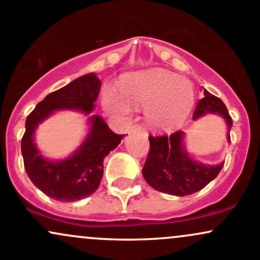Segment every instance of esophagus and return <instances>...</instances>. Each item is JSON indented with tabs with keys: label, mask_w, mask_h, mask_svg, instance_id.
<instances>
[{
	"label": "esophagus",
	"mask_w": 260,
	"mask_h": 260,
	"mask_svg": "<svg viewBox=\"0 0 260 260\" xmlns=\"http://www.w3.org/2000/svg\"><path fill=\"white\" fill-rule=\"evenodd\" d=\"M137 131H144V127L139 126V124H134V126H132V127L129 128V133L137 132Z\"/></svg>",
	"instance_id": "34e87169"
}]
</instances>
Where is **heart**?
Returning <instances> with one entry per match:
<instances>
[{"mask_svg": "<svg viewBox=\"0 0 260 260\" xmlns=\"http://www.w3.org/2000/svg\"><path fill=\"white\" fill-rule=\"evenodd\" d=\"M121 92L106 90L104 105L118 116H129L133 107H145L148 124L157 131L180 127L196 104L194 86L189 80L168 71L134 73L122 80Z\"/></svg>", "mask_w": 260, "mask_h": 260, "instance_id": "heart-1", "label": "heart"}]
</instances>
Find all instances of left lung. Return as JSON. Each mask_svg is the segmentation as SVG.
I'll return each mask as SVG.
<instances>
[{"label":"left lung","instance_id":"8db88e82","mask_svg":"<svg viewBox=\"0 0 260 260\" xmlns=\"http://www.w3.org/2000/svg\"><path fill=\"white\" fill-rule=\"evenodd\" d=\"M205 115L221 116L228 126V142L232 118L225 104L204 89V98L197 104L193 120ZM186 134L182 131L171 136L149 137L150 149L143 168V177L149 186L166 194L184 197L204 188L219 175L223 162L217 165L199 162L190 156L184 144Z\"/></svg>","mask_w":260,"mask_h":260}]
</instances>
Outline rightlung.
I'll list each match as a JSON object with an SVG mask.
<instances>
[{"mask_svg": "<svg viewBox=\"0 0 260 260\" xmlns=\"http://www.w3.org/2000/svg\"><path fill=\"white\" fill-rule=\"evenodd\" d=\"M100 88L96 74L88 73L47 95L26 117L22 139L25 171L32 183L50 198L76 202L92 194L103 178L104 159L123 139L124 134L113 133L101 116L91 115ZM63 109L89 115V132L72 155L50 160L37 149L34 134L41 121Z\"/></svg>", "mask_w": 260, "mask_h": 260, "instance_id": "obj_1", "label": "right lung"}]
</instances>
